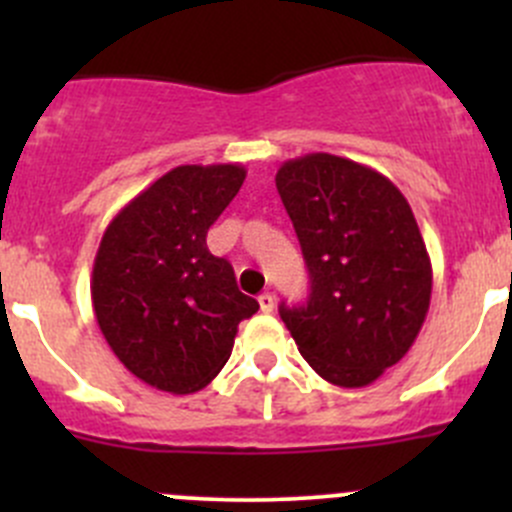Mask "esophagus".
<instances>
[{
	"instance_id": "34e87169",
	"label": "esophagus",
	"mask_w": 512,
	"mask_h": 512,
	"mask_svg": "<svg viewBox=\"0 0 512 512\" xmlns=\"http://www.w3.org/2000/svg\"><path fill=\"white\" fill-rule=\"evenodd\" d=\"M257 302H260V309L265 314L275 312V294H272V292H262L260 297H257Z\"/></svg>"
}]
</instances>
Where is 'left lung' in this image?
I'll return each mask as SVG.
<instances>
[{"label":"left lung","mask_w":512,"mask_h":512,"mask_svg":"<svg viewBox=\"0 0 512 512\" xmlns=\"http://www.w3.org/2000/svg\"><path fill=\"white\" fill-rule=\"evenodd\" d=\"M275 183L309 270L307 304H280L282 322L329 384H374L409 352L431 304V257L409 200L332 153L287 160Z\"/></svg>","instance_id":"8db88e82"}]
</instances>
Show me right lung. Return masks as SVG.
Masks as SVG:
<instances>
[{
  "mask_svg": "<svg viewBox=\"0 0 512 512\" xmlns=\"http://www.w3.org/2000/svg\"><path fill=\"white\" fill-rule=\"evenodd\" d=\"M245 173L237 163L178 165L103 232L91 275L96 322L118 361L153 389L183 396L208 386L237 324L260 309L205 242Z\"/></svg>",
  "mask_w": 512,
  "mask_h": 512,
  "instance_id": "obj_1",
  "label": "right lung"
}]
</instances>
